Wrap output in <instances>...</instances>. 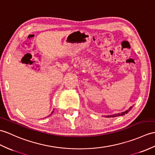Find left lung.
Instances as JSON below:
<instances>
[{"instance_id": "obj_1", "label": "left lung", "mask_w": 155, "mask_h": 155, "mask_svg": "<svg viewBox=\"0 0 155 155\" xmlns=\"http://www.w3.org/2000/svg\"><path fill=\"white\" fill-rule=\"evenodd\" d=\"M133 107H134V106H131L127 110H125V111H123V112H121V113H117V114H113V115H110V116H104V117H117V116H124L125 114H127L129 111H130L132 108Z\"/></svg>"}]
</instances>
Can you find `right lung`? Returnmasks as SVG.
<instances>
[{
    "instance_id": "right-lung-1",
    "label": "right lung",
    "mask_w": 155,
    "mask_h": 155,
    "mask_svg": "<svg viewBox=\"0 0 155 155\" xmlns=\"http://www.w3.org/2000/svg\"><path fill=\"white\" fill-rule=\"evenodd\" d=\"M53 111H52V113H51V114H50V115H51V114H53ZM50 115H49V116H50Z\"/></svg>"
}]
</instances>
